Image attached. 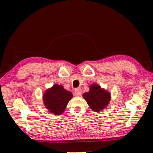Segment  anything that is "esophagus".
Wrapping results in <instances>:
<instances>
[{"mask_svg":"<svg viewBox=\"0 0 153 153\" xmlns=\"http://www.w3.org/2000/svg\"><path fill=\"white\" fill-rule=\"evenodd\" d=\"M75 93L76 94V96H81L82 94V89H80V88H78V89H76L75 91Z\"/></svg>","mask_w":153,"mask_h":153,"instance_id":"esophagus-1","label":"esophagus"}]
</instances>
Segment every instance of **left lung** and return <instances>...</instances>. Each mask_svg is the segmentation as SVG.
Masks as SVG:
<instances>
[{"label": "left lung", "mask_w": 153, "mask_h": 153, "mask_svg": "<svg viewBox=\"0 0 153 153\" xmlns=\"http://www.w3.org/2000/svg\"><path fill=\"white\" fill-rule=\"evenodd\" d=\"M83 97L87 104L94 112L103 110L111 100L110 93L98 84H92L89 86V91L84 92Z\"/></svg>", "instance_id": "8db88e82"}]
</instances>
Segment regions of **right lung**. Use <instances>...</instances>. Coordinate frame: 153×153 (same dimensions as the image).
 Masks as SVG:
<instances>
[{
    "instance_id": "obj_1",
    "label": "right lung",
    "mask_w": 153,
    "mask_h": 153,
    "mask_svg": "<svg viewBox=\"0 0 153 153\" xmlns=\"http://www.w3.org/2000/svg\"><path fill=\"white\" fill-rule=\"evenodd\" d=\"M73 97L71 92L66 90L62 85L54 84L44 92L43 100L48 112L54 115H61L64 112Z\"/></svg>"
}]
</instances>
